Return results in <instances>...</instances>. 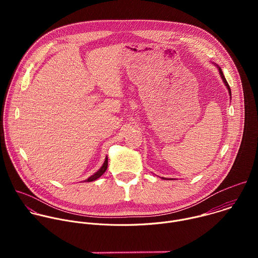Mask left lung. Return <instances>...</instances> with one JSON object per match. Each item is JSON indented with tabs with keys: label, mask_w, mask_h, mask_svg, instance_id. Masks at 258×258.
<instances>
[{
	"label": "left lung",
	"mask_w": 258,
	"mask_h": 258,
	"mask_svg": "<svg viewBox=\"0 0 258 258\" xmlns=\"http://www.w3.org/2000/svg\"><path fill=\"white\" fill-rule=\"evenodd\" d=\"M217 66V68H218V70H219V73H220V77H222V79H223V81H224V83H225V85H226V87H227V89H228V91H229V94H230V96L232 95V92H231V89H230V86H229V84L227 83V81H226V78H225V76H224V73H223V71H222V69L219 68V66L218 65H216ZM230 98H232V97H230ZM163 179H166L165 177H162Z\"/></svg>",
	"instance_id": "obj_1"
}]
</instances>
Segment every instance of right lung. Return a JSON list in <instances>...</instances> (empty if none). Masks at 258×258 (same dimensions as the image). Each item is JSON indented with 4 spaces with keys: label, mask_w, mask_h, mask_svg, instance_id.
Here are the masks:
<instances>
[{
    "label": "right lung",
    "mask_w": 258,
    "mask_h": 258,
    "mask_svg": "<svg viewBox=\"0 0 258 258\" xmlns=\"http://www.w3.org/2000/svg\"><path fill=\"white\" fill-rule=\"evenodd\" d=\"M107 166H108V158L106 157V158H105V161H104V163H103V165L101 166V168H100L97 172H95L93 175H91L89 178H87L85 181H93V180H96L97 178H99V177L106 171Z\"/></svg>",
    "instance_id": "right-lung-1"
}]
</instances>
